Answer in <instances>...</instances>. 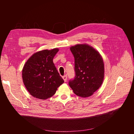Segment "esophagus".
Returning <instances> with one entry per match:
<instances>
[{
    "mask_svg": "<svg viewBox=\"0 0 134 134\" xmlns=\"http://www.w3.org/2000/svg\"><path fill=\"white\" fill-rule=\"evenodd\" d=\"M62 78H63V80L64 81V82H66V81H67V75H64V76H62Z\"/></svg>",
    "mask_w": 134,
    "mask_h": 134,
    "instance_id": "1",
    "label": "esophagus"
}]
</instances>
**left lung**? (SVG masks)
Segmentation results:
<instances>
[{
	"label": "left lung",
	"instance_id": "obj_1",
	"mask_svg": "<svg viewBox=\"0 0 134 134\" xmlns=\"http://www.w3.org/2000/svg\"><path fill=\"white\" fill-rule=\"evenodd\" d=\"M70 50L75 59V76L73 80L69 81V86L76 95L88 97L103 82V59L97 51L86 44L72 46Z\"/></svg>",
	"mask_w": 134,
	"mask_h": 134
}]
</instances>
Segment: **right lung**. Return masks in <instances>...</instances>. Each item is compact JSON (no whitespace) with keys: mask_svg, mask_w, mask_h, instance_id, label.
<instances>
[{"mask_svg":"<svg viewBox=\"0 0 134 134\" xmlns=\"http://www.w3.org/2000/svg\"><path fill=\"white\" fill-rule=\"evenodd\" d=\"M58 48L42 50L34 53L22 69V79L25 87L34 97L49 98L64 83L53 62Z\"/></svg>","mask_w":134,"mask_h":134,"instance_id":"right-lung-1","label":"right lung"}]
</instances>
